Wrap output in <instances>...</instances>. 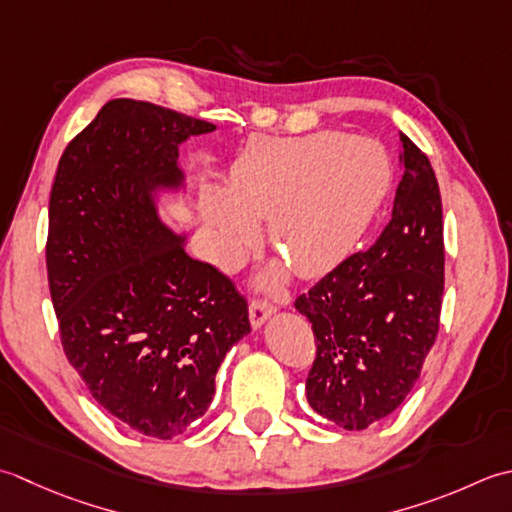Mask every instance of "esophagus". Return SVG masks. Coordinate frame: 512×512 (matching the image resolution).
<instances>
[{"mask_svg": "<svg viewBox=\"0 0 512 512\" xmlns=\"http://www.w3.org/2000/svg\"><path fill=\"white\" fill-rule=\"evenodd\" d=\"M276 314V307L271 305V302H265V300H252L249 302V320H252V327L258 329L265 325V320Z\"/></svg>", "mask_w": 512, "mask_h": 512, "instance_id": "obj_1", "label": "esophagus"}]
</instances>
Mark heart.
I'll list each match as a JSON object with an SVG mask.
<instances>
[{
    "label": "heart",
    "instance_id": "heart-1",
    "mask_svg": "<svg viewBox=\"0 0 512 512\" xmlns=\"http://www.w3.org/2000/svg\"><path fill=\"white\" fill-rule=\"evenodd\" d=\"M389 156L378 143L320 130L258 137L238 154L225 190L203 198L214 263L236 265L267 218V236L300 276H322L360 241L389 190Z\"/></svg>",
    "mask_w": 512,
    "mask_h": 512
}]
</instances>
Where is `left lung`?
Here are the masks:
<instances>
[{"instance_id":"obj_1","label":"left lung","mask_w":512,"mask_h":512,"mask_svg":"<svg viewBox=\"0 0 512 512\" xmlns=\"http://www.w3.org/2000/svg\"><path fill=\"white\" fill-rule=\"evenodd\" d=\"M400 163L404 174L378 241L296 298L316 336L307 402L347 431L367 429L398 409L440 331V185L406 134H400Z\"/></svg>"}]
</instances>
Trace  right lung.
I'll list each match as a JSON object with an SVG mask.
<instances>
[{"label": "right lung", "mask_w": 512, "mask_h": 512, "mask_svg": "<svg viewBox=\"0 0 512 512\" xmlns=\"http://www.w3.org/2000/svg\"><path fill=\"white\" fill-rule=\"evenodd\" d=\"M216 125L112 99L61 154L46 267L61 344L101 409L172 440L210 409L216 371L247 336V300L185 252L154 194L179 190V145Z\"/></svg>", "instance_id": "1"}]
</instances>
